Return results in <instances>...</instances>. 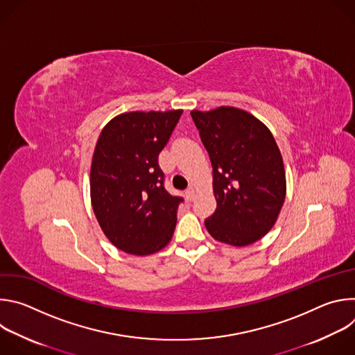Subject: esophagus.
<instances>
[{"instance_id":"1","label":"esophagus","mask_w":355,"mask_h":355,"mask_svg":"<svg viewBox=\"0 0 355 355\" xmlns=\"http://www.w3.org/2000/svg\"><path fill=\"white\" fill-rule=\"evenodd\" d=\"M185 196L188 200H193L195 198V188L193 187H189L187 191H185Z\"/></svg>"}]
</instances>
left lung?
I'll return each instance as SVG.
<instances>
[{
    "label": "left lung",
    "instance_id": "obj_1",
    "mask_svg": "<svg viewBox=\"0 0 355 355\" xmlns=\"http://www.w3.org/2000/svg\"><path fill=\"white\" fill-rule=\"evenodd\" d=\"M214 168L216 211L205 220L211 236L230 245H248L275 225L285 200L281 151L268 128L243 110L192 111Z\"/></svg>",
    "mask_w": 355,
    "mask_h": 355
}]
</instances>
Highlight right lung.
<instances>
[{"mask_svg":"<svg viewBox=\"0 0 355 355\" xmlns=\"http://www.w3.org/2000/svg\"><path fill=\"white\" fill-rule=\"evenodd\" d=\"M181 114H122L98 137L91 164L92 209L110 241L129 254H151L173 237L184 198L166 189L159 155Z\"/></svg>","mask_w":355,"mask_h":355,"instance_id":"obj_1","label":"right lung"}]
</instances>
